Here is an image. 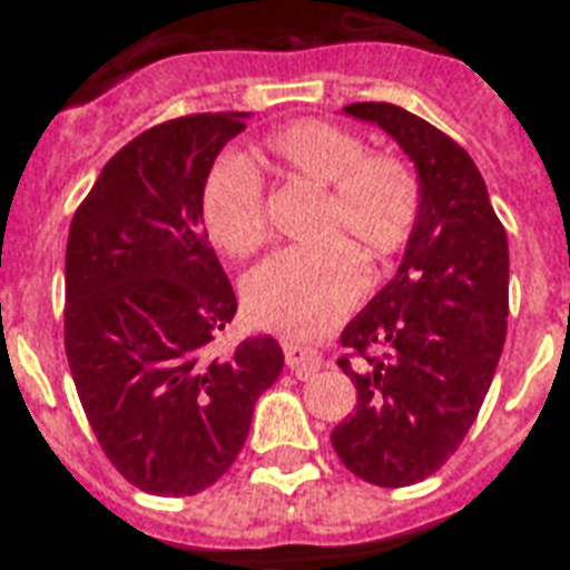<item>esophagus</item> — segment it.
I'll return each instance as SVG.
<instances>
[{
    "instance_id": "34e87169",
    "label": "esophagus",
    "mask_w": 570,
    "mask_h": 570,
    "mask_svg": "<svg viewBox=\"0 0 570 570\" xmlns=\"http://www.w3.org/2000/svg\"><path fill=\"white\" fill-rule=\"evenodd\" d=\"M284 352H286V366H289L295 375H311L322 366V355L316 352V348L298 346V343H286Z\"/></svg>"
}]
</instances>
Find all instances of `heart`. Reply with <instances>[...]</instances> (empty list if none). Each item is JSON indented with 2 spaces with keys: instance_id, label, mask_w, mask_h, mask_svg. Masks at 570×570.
Segmentation results:
<instances>
[{
  "instance_id": "b5f03b06",
  "label": "heart",
  "mask_w": 570,
  "mask_h": 570,
  "mask_svg": "<svg viewBox=\"0 0 570 570\" xmlns=\"http://www.w3.org/2000/svg\"><path fill=\"white\" fill-rule=\"evenodd\" d=\"M259 154L281 174L325 186L320 236L311 248H286L245 281V311L259 328L313 340L334 328L364 289V259L396 257L414 236L420 183L393 154H366L355 132L325 120H295L263 138ZM209 236L233 257H248L266 242V189L248 163L224 156L200 189Z\"/></svg>"
}]
</instances>
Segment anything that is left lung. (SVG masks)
Wrapping results in <instances>:
<instances>
[{"label": "left lung", "mask_w": 570, "mask_h": 570, "mask_svg": "<svg viewBox=\"0 0 570 570\" xmlns=\"http://www.w3.org/2000/svg\"><path fill=\"white\" fill-rule=\"evenodd\" d=\"M414 163L420 218L387 286L348 322L337 366L355 414L331 432L340 461L381 488L432 476L459 450L503 355L509 242L468 150L393 102H352Z\"/></svg>", "instance_id": "obj_1"}]
</instances>
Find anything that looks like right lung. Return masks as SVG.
Returning <instances> with one entry per match:
<instances>
[{
  "label": "right lung",
  "mask_w": 570,
  "mask_h": 570,
  "mask_svg": "<svg viewBox=\"0 0 570 570\" xmlns=\"http://www.w3.org/2000/svg\"><path fill=\"white\" fill-rule=\"evenodd\" d=\"M245 118L204 111L147 129L106 163L70 222L67 364L106 459L147 494L218 482L284 370L268 334L213 352L236 295L206 242L200 189Z\"/></svg>",
  "instance_id": "add662e5"
}]
</instances>
